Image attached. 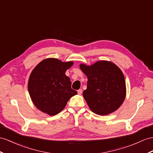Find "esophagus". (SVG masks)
Segmentation results:
<instances>
[{"label": "esophagus", "instance_id": "obj_1", "mask_svg": "<svg viewBox=\"0 0 153 153\" xmlns=\"http://www.w3.org/2000/svg\"><path fill=\"white\" fill-rule=\"evenodd\" d=\"M77 92H78V94H79V95H81L82 93V89H79V90H78Z\"/></svg>", "mask_w": 153, "mask_h": 153}]
</instances>
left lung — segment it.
<instances>
[{
  "mask_svg": "<svg viewBox=\"0 0 153 153\" xmlns=\"http://www.w3.org/2000/svg\"><path fill=\"white\" fill-rule=\"evenodd\" d=\"M80 68L88 77L83 97L90 110L99 115L114 112L123 103L126 83L123 73L113 62L100 60Z\"/></svg>",
  "mask_w": 153,
  "mask_h": 153,
  "instance_id": "obj_1",
  "label": "left lung"
}]
</instances>
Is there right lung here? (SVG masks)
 <instances>
[{
	"mask_svg": "<svg viewBox=\"0 0 153 153\" xmlns=\"http://www.w3.org/2000/svg\"><path fill=\"white\" fill-rule=\"evenodd\" d=\"M73 62H63L49 58L39 62L32 70L28 89L33 105L42 112L55 115L64 108L77 91L71 89V82L65 71Z\"/></svg>",
	"mask_w": 153,
	"mask_h": 153,
	"instance_id": "obj_1",
	"label": "right lung"
}]
</instances>
